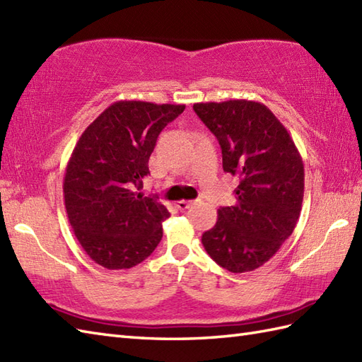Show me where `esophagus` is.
<instances>
[{
    "mask_svg": "<svg viewBox=\"0 0 362 362\" xmlns=\"http://www.w3.org/2000/svg\"><path fill=\"white\" fill-rule=\"evenodd\" d=\"M192 204H194V202H186V199H181V202L176 203V207H178L180 211H186V209H189Z\"/></svg>",
    "mask_w": 362,
    "mask_h": 362,
    "instance_id": "1",
    "label": "esophagus"
}]
</instances>
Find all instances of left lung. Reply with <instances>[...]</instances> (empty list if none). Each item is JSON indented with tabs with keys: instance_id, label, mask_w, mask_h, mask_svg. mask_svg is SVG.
Returning <instances> with one entry per match:
<instances>
[{
	"instance_id": "1",
	"label": "left lung",
	"mask_w": 362,
	"mask_h": 362,
	"mask_svg": "<svg viewBox=\"0 0 362 362\" xmlns=\"http://www.w3.org/2000/svg\"><path fill=\"white\" fill-rule=\"evenodd\" d=\"M218 139L223 170L240 178L237 203L204 232L206 252L230 272L260 268L293 234L303 199V163L290 133L260 102L195 103Z\"/></svg>"
}]
</instances>
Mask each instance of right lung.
Instances as JSON below:
<instances>
[{"instance_id":"1","label":"right lung","mask_w":362,"mask_h":362,"mask_svg":"<svg viewBox=\"0 0 362 362\" xmlns=\"http://www.w3.org/2000/svg\"><path fill=\"white\" fill-rule=\"evenodd\" d=\"M186 105L119 100L80 136L68 160L63 194L83 251L107 269L144 262L163 238L167 207L144 197L142 178L163 128Z\"/></svg>"}]
</instances>
